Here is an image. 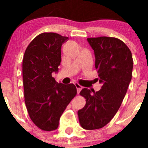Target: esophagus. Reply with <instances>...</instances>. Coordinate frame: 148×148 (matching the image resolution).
<instances>
[{
    "mask_svg": "<svg viewBox=\"0 0 148 148\" xmlns=\"http://www.w3.org/2000/svg\"><path fill=\"white\" fill-rule=\"evenodd\" d=\"M75 87H76V88H77V94H79L80 91L82 90V86H81L79 84H77V83L75 84Z\"/></svg>",
    "mask_w": 148,
    "mask_h": 148,
    "instance_id": "1",
    "label": "esophagus"
}]
</instances>
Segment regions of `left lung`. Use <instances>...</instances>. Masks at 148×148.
<instances>
[{
	"mask_svg": "<svg viewBox=\"0 0 148 148\" xmlns=\"http://www.w3.org/2000/svg\"><path fill=\"white\" fill-rule=\"evenodd\" d=\"M94 52L95 67L98 70L102 89L98 92L85 88L80 94L86 104L78 110L83 128H102L116 114L126 94L132 77L133 61L131 50L123 41L115 38H88Z\"/></svg>",
	"mask_w": 148,
	"mask_h": 148,
	"instance_id": "8db88e82",
	"label": "left lung"
}]
</instances>
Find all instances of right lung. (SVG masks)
Returning <instances> with one entry per match:
<instances>
[{
  "label": "right lung",
  "mask_w": 148,
  "mask_h": 148,
  "mask_svg": "<svg viewBox=\"0 0 148 148\" xmlns=\"http://www.w3.org/2000/svg\"><path fill=\"white\" fill-rule=\"evenodd\" d=\"M69 38L56 33H42L26 48L23 59L24 98L33 123L44 131L58 128L60 118L77 94L74 84L56 82L61 61V46Z\"/></svg>",
  "instance_id": "add662e5"
}]
</instances>
